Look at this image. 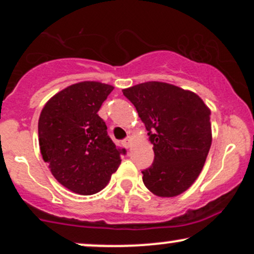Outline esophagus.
<instances>
[{"mask_svg": "<svg viewBox=\"0 0 254 254\" xmlns=\"http://www.w3.org/2000/svg\"><path fill=\"white\" fill-rule=\"evenodd\" d=\"M131 141H132V140H131V137H130V136H127V139H124V140H123V145H124L125 147H127V148H129L130 146H131Z\"/></svg>", "mask_w": 254, "mask_h": 254, "instance_id": "34e87169", "label": "esophagus"}]
</instances>
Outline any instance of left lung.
Listing matches in <instances>:
<instances>
[{
    "instance_id": "1",
    "label": "left lung",
    "mask_w": 254,
    "mask_h": 254,
    "mask_svg": "<svg viewBox=\"0 0 254 254\" xmlns=\"http://www.w3.org/2000/svg\"><path fill=\"white\" fill-rule=\"evenodd\" d=\"M136 108L153 145L152 165L142 171L146 188L171 198L195 182L211 146L210 109L194 92L151 81L123 89Z\"/></svg>"
}]
</instances>
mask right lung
<instances>
[{
	"label": "right lung",
	"mask_w": 254,
	"mask_h": 254,
	"mask_svg": "<svg viewBox=\"0 0 254 254\" xmlns=\"http://www.w3.org/2000/svg\"><path fill=\"white\" fill-rule=\"evenodd\" d=\"M114 89L84 81L71 84L47 102L38 123L43 160L65 188L81 195L101 191L119 167L120 155L98 113Z\"/></svg>",
	"instance_id": "right-lung-1"
}]
</instances>
